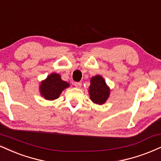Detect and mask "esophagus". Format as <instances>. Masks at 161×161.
<instances>
[{
  "label": "esophagus",
  "instance_id": "esophagus-1",
  "mask_svg": "<svg viewBox=\"0 0 161 161\" xmlns=\"http://www.w3.org/2000/svg\"><path fill=\"white\" fill-rule=\"evenodd\" d=\"M74 86L75 87V88H80L81 86H82V83L81 82H74Z\"/></svg>",
  "mask_w": 161,
  "mask_h": 161
}]
</instances>
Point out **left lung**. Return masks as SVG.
Masks as SVG:
<instances>
[{"mask_svg": "<svg viewBox=\"0 0 161 161\" xmlns=\"http://www.w3.org/2000/svg\"><path fill=\"white\" fill-rule=\"evenodd\" d=\"M88 93L92 101L95 104L103 105L106 102L110 94V88L105 79L100 75L92 76L90 79Z\"/></svg>", "mask_w": 161, "mask_h": 161, "instance_id": "left-lung-1", "label": "left lung"}]
</instances>
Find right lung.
I'll list each match as a JSON object with an SVG mask.
<instances>
[{"label": "right lung", "mask_w": 161, "mask_h": 161, "mask_svg": "<svg viewBox=\"0 0 161 161\" xmlns=\"http://www.w3.org/2000/svg\"><path fill=\"white\" fill-rule=\"evenodd\" d=\"M69 84L62 80L61 75L52 73L41 81L40 84V93L44 99L54 100L58 99L64 90L69 88Z\"/></svg>", "instance_id": "add662e5"}]
</instances>
